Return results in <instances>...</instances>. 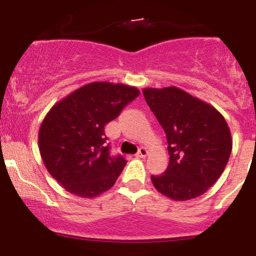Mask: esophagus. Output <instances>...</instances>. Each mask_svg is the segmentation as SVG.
<instances>
[{"mask_svg": "<svg viewBox=\"0 0 256 256\" xmlns=\"http://www.w3.org/2000/svg\"><path fill=\"white\" fill-rule=\"evenodd\" d=\"M148 154H149L148 149L143 148V146H142V148H140V150H138V152L136 154V156H137V158H146Z\"/></svg>", "mask_w": 256, "mask_h": 256, "instance_id": "esophagus-1", "label": "esophagus"}]
</instances>
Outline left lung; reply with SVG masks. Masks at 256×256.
I'll use <instances>...</instances> for the list:
<instances>
[{"instance_id":"obj_1","label":"left lung","mask_w":256,"mask_h":256,"mask_svg":"<svg viewBox=\"0 0 256 256\" xmlns=\"http://www.w3.org/2000/svg\"><path fill=\"white\" fill-rule=\"evenodd\" d=\"M143 95L168 143V167L152 176L155 189L174 201L198 198L218 180L230 158L228 122L213 106L177 86L146 88Z\"/></svg>"}]
</instances>
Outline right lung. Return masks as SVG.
Segmentation results:
<instances>
[{
    "mask_svg": "<svg viewBox=\"0 0 256 256\" xmlns=\"http://www.w3.org/2000/svg\"><path fill=\"white\" fill-rule=\"evenodd\" d=\"M140 90L125 84L94 82L58 101L38 132L44 166L73 195L92 198L113 186L126 165L110 156L106 124L119 116Z\"/></svg>",
    "mask_w": 256,
    "mask_h": 256,
    "instance_id": "obj_1",
    "label": "right lung"
}]
</instances>
